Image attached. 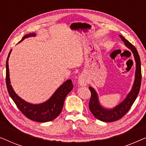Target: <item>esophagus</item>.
<instances>
[{"instance_id":"esophagus-1","label":"esophagus","mask_w":146,"mask_h":146,"mask_svg":"<svg viewBox=\"0 0 146 146\" xmlns=\"http://www.w3.org/2000/svg\"><path fill=\"white\" fill-rule=\"evenodd\" d=\"M78 84L80 86H86L87 85V79L84 75H81L78 78Z\"/></svg>"}]
</instances>
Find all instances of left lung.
<instances>
[{"label": "left lung", "instance_id": "1", "mask_svg": "<svg viewBox=\"0 0 146 146\" xmlns=\"http://www.w3.org/2000/svg\"><path fill=\"white\" fill-rule=\"evenodd\" d=\"M121 40L124 42L125 45L131 50L134 56L135 63H136V70H135V80L133 83L132 89L130 92L127 94V97L118 106L111 110H107L104 108L100 105L96 91L92 87H89V90L91 92V98L89 102V109L92 114L98 119L105 122H111L121 119V117L126 114L129 110L131 106L134 102L135 99L138 95L139 89L141 86V62L140 58L138 54L136 48L134 46L127 40L122 36H119Z\"/></svg>", "mask_w": 146, "mask_h": 146}]
</instances>
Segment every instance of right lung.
Returning <instances> with one entry per match:
<instances>
[{"label":"right lung","mask_w":146,"mask_h":146,"mask_svg":"<svg viewBox=\"0 0 146 146\" xmlns=\"http://www.w3.org/2000/svg\"><path fill=\"white\" fill-rule=\"evenodd\" d=\"M35 34H29L23 36V39L19 42L23 41L26 38L30 36H35ZM7 57L6 62V84L8 92L10 96L13 99L14 102L17 105L22 113L28 118L31 120L38 121V122H47L54 119L62 110L64 100L73 88V84L71 80H68L62 84L48 100L40 104H32L28 103L16 94L13 90L9 78V58L10 54Z\"/></svg>","instance_id":"1"}]
</instances>
